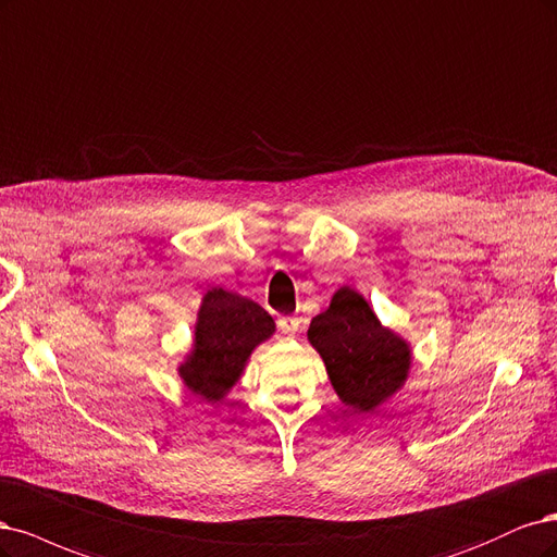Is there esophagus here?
<instances>
[{
    "label": "esophagus",
    "instance_id": "1",
    "mask_svg": "<svg viewBox=\"0 0 557 557\" xmlns=\"http://www.w3.org/2000/svg\"><path fill=\"white\" fill-rule=\"evenodd\" d=\"M277 329L286 335V337H294L300 329V319L298 317H292V314H284L277 319Z\"/></svg>",
    "mask_w": 557,
    "mask_h": 557
}]
</instances>
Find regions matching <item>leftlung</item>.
Listing matches in <instances>:
<instances>
[{
  "instance_id": "1",
  "label": "left lung",
  "mask_w": 557,
  "mask_h": 557,
  "mask_svg": "<svg viewBox=\"0 0 557 557\" xmlns=\"http://www.w3.org/2000/svg\"><path fill=\"white\" fill-rule=\"evenodd\" d=\"M308 337L326 363L329 380L354 411H372L407 380L409 347L382 329L370 305L343 286L326 312L312 319Z\"/></svg>"
}]
</instances>
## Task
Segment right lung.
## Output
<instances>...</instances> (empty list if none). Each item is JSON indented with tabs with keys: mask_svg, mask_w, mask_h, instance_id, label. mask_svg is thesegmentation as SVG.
Listing matches in <instances>:
<instances>
[{
	"mask_svg": "<svg viewBox=\"0 0 557 557\" xmlns=\"http://www.w3.org/2000/svg\"><path fill=\"white\" fill-rule=\"evenodd\" d=\"M273 317L261 305L224 289L206 294L194 333V351L181 368L185 384L210 403L238 382L247 356L271 337Z\"/></svg>",
	"mask_w": 557,
	"mask_h": 557,
	"instance_id": "add662e5",
	"label": "right lung"
}]
</instances>
